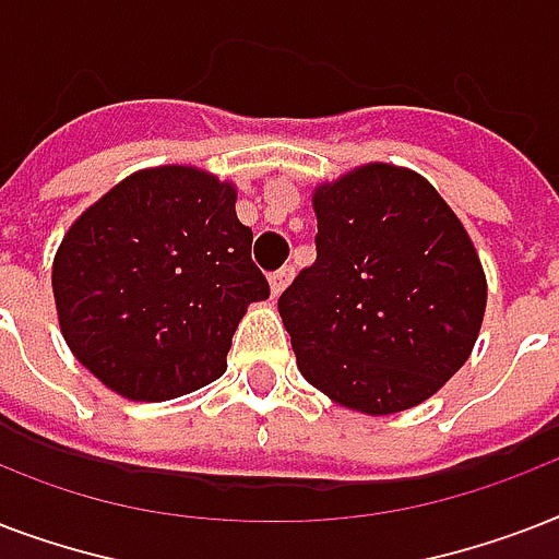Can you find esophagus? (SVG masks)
Segmentation results:
<instances>
[{
  "label": "esophagus",
  "mask_w": 559,
  "mask_h": 559,
  "mask_svg": "<svg viewBox=\"0 0 559 559\" xmlns=\"http://www.w3.org/2000/svg\"><path fill=\"white\" fill-rule=\"evenodd\" d=\"M289 281H293V266H281L278 272H272V275H270V289H272V296L278 298L281 293H284V287H287Z\"/></svg>",
  "instance_id": "1"
}]
</instances>
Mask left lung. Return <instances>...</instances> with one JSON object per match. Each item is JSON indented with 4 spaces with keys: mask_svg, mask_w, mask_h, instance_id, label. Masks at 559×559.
Returning a JSON list of instances; mask_svg holds the SVG:
<instances>
[{
    "mask_svg": "<svg viewBox=\"0 0 559 559\" xmlns=\"http://www.w3.org/2000/svg\"><path fill=\"white\" fill-rule=\"evenodd\" d=\"M316 263L278 298L298 371L362 415L420 406L473 354L478 252L420 174L371 162L313 191Z\"/></svg>",
    "mask_w": 559,
    "mask_h": 559,
    "instance_id": "obj_1",
    "label": "left lung"
}]
</instances>
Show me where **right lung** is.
Wrapping results in <instances>:
<instances>
[{"label":"right lung","mask_w":559,"mask_h":559,"mask_svg":"<svg viewBox=\"0 0 559 559\" xmlns=\"http://www.w3.org/2000/svg\"><path fill=\"white\" fill-rule=\"evenodd\" d=\"M237 191L191 165L144 168L74 219L51 263L57 322L90 373L162 403L226 371L237 324L270 284Z\"/></svg>","instance_id":"add662e5"}]
</instances>
